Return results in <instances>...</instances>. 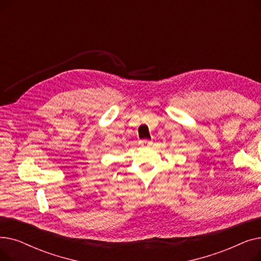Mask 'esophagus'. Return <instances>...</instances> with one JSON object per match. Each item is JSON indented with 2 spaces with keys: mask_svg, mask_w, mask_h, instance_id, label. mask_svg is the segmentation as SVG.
Segmentation results:
<instances>
[{
  "mask_svg": "<svg viewBox=\"0 0 261 261\" xmlns=\"http://www.w3.org/2000/svg\"><path fill=\"white\" fill-rule=\"evenodd\" d=\"M150 145H152V141H148V140L141 141V146H143V147H148Z\"/></svg>",
  "mask_w": 261,
  "mask_h": 261,
  "instance_id": "34e87169",
  "label": "esophagus"
}]
</instances>
